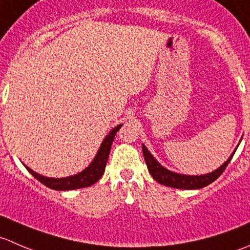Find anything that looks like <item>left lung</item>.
I'll return each instance as SVG.
<instances>
[{
    "instance_id": "1",
    "label": "left lung",
    "mask_w": 250,
    "mask_h": 250,
    "mask_svg": "<svg viewBox=\"0 0 250 250\" xmlns=\"http://www.w3.org/2000/svg\"><path fill=\"white\" fill-rule=\"evenodd\" d=\"M143 153L144 158H145L146 166H147V169L150 172L152 178L155 179L157 183L162 184V185L169 186V188H183V190H195V188H202L204 186L209 185V184L213 183L214 180L219 178V176L223 174L224 170L226 169L228 165L230 163L231 158L233 157L234 151L232 155L230 156L228 161L221 166L220 168H218L214 172L206 174V175H183V174H176L170 172V170L163 168L155 158L152 157L150 152L147 151V148L145 147V145H143Z\"/></svg>"
}]
</instances>
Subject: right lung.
Masks as SVG:
<instances>
[{"label": "right lung", "instance_id": "1", "mask_svg": "<svg viewBox=\"0 0 250 250\" xmlns=\"http://www.w3.org/2000/svg\"><path fill=\"white\" fill-rule=\"evenodd\" d=\"M121 127H122V125H117V127H115L111 130L109 135H107L104 139V141H103L97 156H95L93 162L89 165V167H87L83 172L78 173L76 175L67 176V178L62 179H53L40 175V174L35 173L34 170L30 169L29 167H26V169L29 170L30 174H31L32 176H35L40 183L46 185L47 188H53V190H75V188H82L93 185V184H95L100 178H102V175L105 172V167H106L107 158H109L111 145H112V141L115 139L116 133L118 132V129H120Z\"/></svg>", "mask_w": 250, "mask_h": 250}]
</instances>
